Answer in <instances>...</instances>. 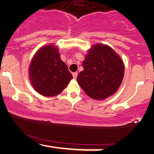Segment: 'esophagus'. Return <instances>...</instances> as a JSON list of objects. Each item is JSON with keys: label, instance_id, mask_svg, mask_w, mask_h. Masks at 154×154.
Segmentation results:
<instances>
[{"label": "esophagus", "instance_id": "esophagus-1", "mask_svg": "<svg viewBox=\"0 0 154 154\" xmlns=\"http://www.w3.org/2000/svg\"><path fill=\"white\" fill-rule=\"evenodd\" d=\"M77 75H78V73H77V72H74V73L72 74V75H73V77H74V78H75V79L77 78Z\"/></svg>", "mask_w": 154, "mask_h": 154}]
</instances>
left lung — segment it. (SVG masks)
<instances>
[{
	"label": "left lung",
	"mask_w": 154,
	"mask_h": 154,
	"mask_svg": "<svg viewBox=\"0 0 154 154\" xmlns=\"http://www.w3.org/2000/svg\"><path fill=\"white\" fill-rule=\"evenodd\" d=\"M84 70L77 82L88 96L104 100L117 91L122 82L125 65L120 56L103 44H95L88 51L82 62Z\"/></svg>",
	"instance_id": "left-lung-1"
}]
</instances>
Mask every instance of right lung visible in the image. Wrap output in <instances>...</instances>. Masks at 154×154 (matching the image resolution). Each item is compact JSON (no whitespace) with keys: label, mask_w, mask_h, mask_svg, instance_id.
Instances as JSON below:
<instances>
[{"label":"right lung","mask_w":154,"mask_h":154,"mask_svg":"<svg viewBox=\"0 0 154 154\" xmlns=\"http://www.w3.org/2000/svg\"><path fill=\"white\" fill-rule=\"evenodd\" d=\"M29 75L35 91L46 97L59 95L73 78L54 45H45L37 51L29 65Z\"/></svg>","instance_id":"obj_1"}]
</instances>
